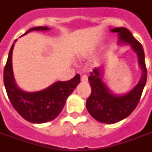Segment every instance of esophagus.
I'll return each instance as SVG.
<instances>
[{
	"label": "esophagus",
	"mask_w": 152,
	"mask_h": 152,
	"mask_svg": "<svg viewBox=\"0 0 152 152\" xmlns=\"http://www.w3.org/2000/svg\"><path fill=\"white\" fill-rule=\"evenodd\" d=\"M81 80L83 82H88V76L87 75H83L81 77Z\"/></svg>",
	"instance_id": "obj_1"
}]
</instances>
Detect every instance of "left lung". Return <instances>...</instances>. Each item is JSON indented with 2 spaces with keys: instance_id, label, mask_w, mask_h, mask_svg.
<instances>
[{
  "instance_id": "left-lung-1",
  "label": "left lung",
  "mask_w": 152,
  "mask_h": 152,
  "mask_svg": "<svg viewBox=\"0 0 152 152\" xmlns=\"http://www.w3.org/2000/svg\"><path fill=\"white\" fill-rule=\"evenodd\" d=\"M119 35L120 42L129 43L137 53L141 67V79L136 87L125 95H112L101 80V68L94 69L88 80L91 87V93L88 98L86 107L95 120L106 124H113L129 116L139 103L147 81V68L143 46L135 39L130 31L125 27H117L111 30Z\"/></svg>"
}]
</instances>
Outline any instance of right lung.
<instances>
[{
  "instance_id": "1",
  "label": "right lung",
  "mask_w": 152,
  "mask_h": 152,
  "mask_svg": "<svg viewBox=\"0 0 152 152\" xmlns=\"http://www.w3.org/2000/svg\"><path fill=\"white\" fill-rule=\"evenodd\" d=\"M40 30L46 31L50 28L42 26L33 27L24 34L31 31ZM13 46L14 44L11 47L4 69V83L11 104L21 117L30 122L41 124L53 120L62 111L67 98L80 82V76L77 74L69 81L56 82L48 88L38 92L23 91L17 88L13 77L12 67Z\"/></svg>"
}]
</instances>
